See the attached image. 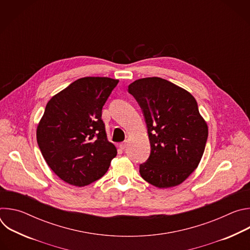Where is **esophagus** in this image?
<instances>
[{"mask_svg": "<svg viewBox=\"0 0 250 250\" xmlns=\"http://www.w3.org/2000/svg\"><path fill=\"white\" fill-rule=\"evenodd\" d=\"M126 146H127L126 141H125V142H122V144L120 145V147H121V149H125L126 147Z\"/></svg>", "mask_w": 250, "mask_h": 250, "instance_id": "esophagus-1", "label": "esophagus"}]
</instances>
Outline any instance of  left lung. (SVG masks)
Here are the masks:
<instances>
[{"mask_svg":"<svg viewBox=\"0 0 250 250\" xmlns=\"http://www.w3.org/2000/svg\"><path fill=\"white\" fill-rule=\"evenodd\" d=\"M144 112L151 151L139 165L144 179L157 188L180 185L198 167L205 151L208 125L195 98L159 77L128 85Z\"/></svg>","mask_w":250,"mask_h":250,"instance_id":"obj_1","label":"left lung"}]
</instances>
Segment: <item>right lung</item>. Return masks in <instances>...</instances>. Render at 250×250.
Returning <instances> with one entry per match:
<instances>
[{
	"label": "right lung",
	"mask_w": 250,
	"mask_h": 250,
	"mask_svg": "<svg viewBox=\"0 0 250 250\" xmlns=\"http://www.w3.org/2000/svg\"><path fill=\"white\" fill-rule=\"evenodd\" d=\"M118 83L108 77L80 78L48 101L37 139L47 165L64 182L87 186L104 176L116 157L102 109Z\"/></svg>",
	"instance_id": "add662e5"
}]
</instances>
